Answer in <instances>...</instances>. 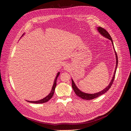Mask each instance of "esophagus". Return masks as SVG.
Listing matches in <instances>:
<instances>
[{
	"instance_id": "1",
	"label": "esophagus",
	"mask_w": 131,
	"mask_h": 131,
	"mask_svg": "<svg viewBox=\"0 0 131 131\" xmlns=\"http://www.w3.org/2000/svg\"><path fill=\"white\" fill-rule=\"evenodd\" d=\"M64 68L65 70H67V69H68V66H67V64H66V65L64 66Z\"/></svg>"
}]
</instances>
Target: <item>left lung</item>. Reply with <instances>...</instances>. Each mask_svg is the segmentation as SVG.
<instances>
[{"instance_id":"8db88e82","label":"left lung","mask_w":131,"mask_h":131,"mask_svg":"<svg viewBox=\"0 0 131 131\" xmlns=\"http://www.w3.org/2000/svg\"><path fill=\"white\" fill-rule=\"evenodd\" d=\"M97 29L98 30L99 32L101 33V34H102L103 36H104V37L108 38L109 40H110L113 43V40H112V39L111 38V36L110 35V34H109V33L105 29H104L103 28H102L101 27H98L97 28ZM114 51H115V55H116V67H115V72L114 73V76L112 78V80H111V82H110L109 85H108V86H107L105 89H104L103 90H102L101 92H99L98 93H94V94H89V93H86L84 92H81V91L79 90L78 89V88L75 85L74 82L73 81V80H72V88L73 89L74 91V92L75 93L77 96L81 98L83 100H93L94 98H96L98 97L99 96H101L103 94L105 93L106 92L108 91L109 89L111 88V86L113 85V82L114 80V78L115 77V74H116V69H117V64H118V58H117V55L116 53V52L115 51V50L114 49Z\"/></svg>"}]
</instances>
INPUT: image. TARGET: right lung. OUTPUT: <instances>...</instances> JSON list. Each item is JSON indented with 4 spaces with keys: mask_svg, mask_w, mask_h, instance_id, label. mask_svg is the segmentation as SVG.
Returning a JSON list of instances; mask_svg holds the SVG:
<instances>
[{
    "mask_svg": "<svg viewBox=\"0 0 131 131\" xmlns=\"http://www.w3.org/2000/svg\"><path fill=\"white\" fill-rule=\"evenodd\" d=\"M59 75V72H58L57 74V76L54 79V82H53V86H52V90H51V92L50 93V94L48 95V96H46L44 98L42 99V100H39V101H28V102H30V103H37V104L43 103H46L47 102H48L50 100V99L52 97L53 95L54 94V91L55 90V88H56V86L57 79Z\"/></svg>",
    "mask_w": 131,
    "mask_h": 131,
    "instance_id": "obj_1",
    "label": "right lung"
}]
</instances>
